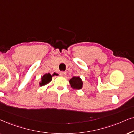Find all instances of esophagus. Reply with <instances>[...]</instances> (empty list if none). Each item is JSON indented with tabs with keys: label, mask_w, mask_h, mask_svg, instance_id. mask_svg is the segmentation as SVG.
Instances as JSON below:
<instances>
[{
	"label": "esophagus",
	"mask_w": 134,
	"mask_h": 134,
	"mask_svg": "<svg viewBox=\"0 0 134 134\" xmlns=\"http://www.w3.org/2000/svg\"><path fill=\"white\" fill-rule=\"evenodd\" d=\"M60 75L61 76H65L66 75V72H60Z\"/></svg>",
	"instance_id": "esophagus-1"
}]
</instances>
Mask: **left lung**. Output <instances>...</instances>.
Masks as SVG:
<instances>
[{
    "instance_id": "obj_1",
    "label": "left lung",
    "mask_w": 134,
    "mask_h": 134,
    "mask_svg": "<svg viewBox=\"0 0 134 134\" xmlns=\"http://www.w3.org/2000/svg\"><path fill=\"white\" fill-rule=\"evenodd\" d=\"M70 83L71 87H72L74 89H77L80 90L82 88L83 86V82H82L81 78L79 76H74L72 79L69 81Z\"/></svg>"
}]
</instances>
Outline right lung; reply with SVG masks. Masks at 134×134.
<instances>
[{"label":"right lung","mask_w":134,"mask_h":134,"mask_svg":"<svg viewBox=\"0 0 134 134\" xmlns=\"http://www.w3.org/2000/svg\"><path fill=\"white\" fill-rule=\"evenodd\" d=\"M56 75L57 74H55V73L53 75H51L49 73H48V74H44V75L42 77V82H40V85L44 86V85H46V84L49 83V82L51 81V80H52L53 76Z\"/></svg>","instance_id":"1"}]
</instances>
